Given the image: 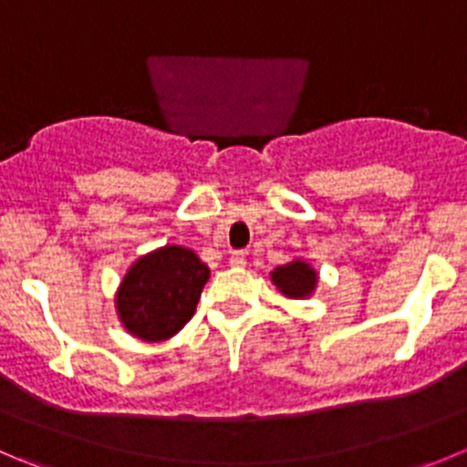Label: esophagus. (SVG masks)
Returning a JSON list of instances; mask_svg holds the SVG:
<instances>
[{
    "mask_svg": "<svg viewBox=\"0 0 467 467\" xmlns=\"http://www.w3.org/2000/svg\"><path fill=\"white\" fill-rule=\"evenodd\" d=\"M230 265L237 269H242L244 265H246V254H244V251H234V254L230 255Z\"/></svg>",
    "mask_w": 467,
    "mask_h": 467,
    "instance_id": "esophagus-1",
    "label": "esophagus"
}]
</instances>
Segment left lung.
<instances>
[{"instance_id": "1", "label": "left lung", "mask_w": 467, "mask_h": 467, "mask_svg": "<svg viewBox=\"0 0 467 467\" xmlns=\"http://www.w3.org/2000/svg\"><path fill=\"white\" fill-rule=\"evenodd\" d=\"M272 281L276 283L278 290H281L283 295H287V297L293 299H302L306 297V295H311V290L316 287L317 276L306 263L295 260V263L281 265V267L274 269Z\"/></svg>"}]
</instances>
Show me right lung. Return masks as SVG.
Segmentation results:
<instances>
[{
	"mask_svg": "<svg viewBox=\"0 0 467 467\" xmlns=\"http://www.w3.org/2000/svg\"><path fill=\"white\" fill-rule=\"evenodd\" d=\"M209 267L189 248L163 246L140 258L124 276L117 311L133 337L165 341L193 317Z\"/></svg>",
	"mask_w": 467,
	"mask_h": 467,
	"instance_id": "1",
	"label": "right lung"
}]
</instances>
